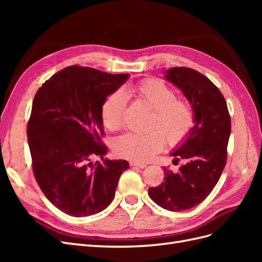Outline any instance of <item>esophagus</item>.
Returning a JSON list of instances; mask_svg holds the SVG:
<instances>
[{
    "label": "esophagus",
    "instance_id": "obj_1",
    "mask_svg": "<svg viewBox=\"0 0 262 262\" xmlns=\"http://www.w3.org/2000/svg\"><path fill=\"white\" fill-rule=\"evenodd\" d=\"M130 166H137L139 168H145L146 167V164L144 163H138V162H130Z\"/></svg>",
    "mask_w": 262,
    "mask_h": 262
}]
</instances>
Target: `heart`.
<instances>
[{
	"mask_svg": "<svg viewBox=\"0 0 262 262\" xmlns=\"http://www.w3.org/2000/svg\"><path fill=\"white\" fill-rule=\"evenodd\" d=\"M152 109L145 134L126 133L116 142V152L131 161L145 162L163 148L165 140L177 144L184 140L193 125V109L187 99L178 98L176 91L157 78H149L124 90ZM115 92L101 107L102 121L107 129L121 128L126 106L125 95Z\"/></svg>",
	"mask_w": 262,
	"mask_h": 262,
	"instance_id": "1",
	"label": "heart"
}]
</instances>
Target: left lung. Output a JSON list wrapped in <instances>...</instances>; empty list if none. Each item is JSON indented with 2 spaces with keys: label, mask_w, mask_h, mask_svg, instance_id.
Instances as JSON below:
<instances>
[{
  "label": "left lung",
  "mask_w": 262,
  "mask_h": 262,
  "mask_svg": "<svg viewBox=\"0 0 262 262\" xmlns=\"http://www.w3.org/2000/svg\"><path fill=\"white\" fill-rule=\"evenodd\" d=\"M165 80L184 93L193 109L194 125L171 156L185 162L177 172L165 168L164 182L148 189L160 207L178 212L201 203L215 187L227 157L231 117L226 101L207 76L189 68L166 71Z\"/></svg>",
  "instance_id": "left-lung-1"
}]
</instances>
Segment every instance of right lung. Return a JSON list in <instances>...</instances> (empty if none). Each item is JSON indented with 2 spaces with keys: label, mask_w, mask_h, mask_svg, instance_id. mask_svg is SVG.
<instances>
[{
  "label": "right lung",
  "mask_w": 262,
  "mask_h": 262,
  "mask_svg": "<svg viewBox=\"0 0 262 262\" xmlns=\"http://www.w3.org/2000/svg\"><path fill=\"white\" fill-rule=\"evenodd\" d=\"M129 74L72 66L46 81L35 95L27 138L35 178L55 208L75 217L93 215L112 203L123 160H102L107 146L101 107Z\"/></svg>",
  "instance_id": "obj_1"
}]
</instances>
